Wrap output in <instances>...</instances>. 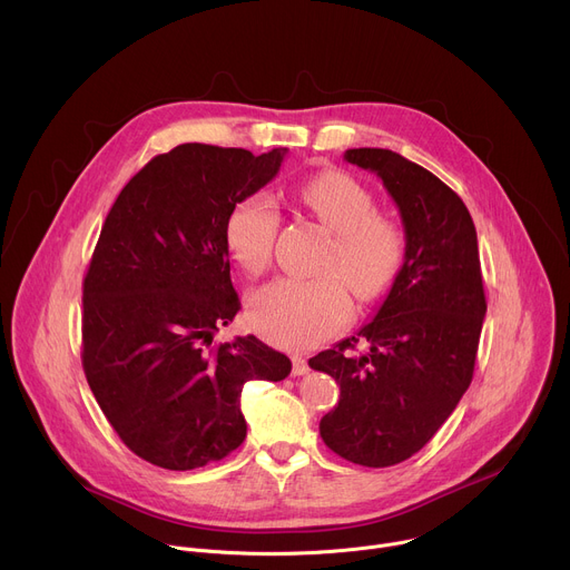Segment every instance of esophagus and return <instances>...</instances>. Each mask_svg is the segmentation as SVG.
<instances>
[{
	"label": "esophagus",
	"mask_w": 570,
	"mask_h": 570,
	"mask_svg": "<svg viewBox=\"0 0 570 570\" xmlns=\"http://www.w3.org/2000/svg\"><path fill=\"white\" fill-rule=\"evenodd\" d=\"M306 373H308L306 358H302V356H293V375H295V377H299V375H306Z\"/></svg>",
	"instance_id": "esophagus-1"
}]
</instances>
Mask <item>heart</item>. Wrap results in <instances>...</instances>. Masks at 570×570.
I'll return each instance as SVG.
<instances>
[{
    "label": "heart",
    "mask_w": 570,
    "mask_h": 570,
    "mask_svg": "<svg viewBox=\"0 0 570 570\" xmlns=\"http://www.w3.org/2000/svg\"><path fill=\"white\" fill-rule=\"evenodd\" d=\"M302 199L332 232L318 279L279 277L249 297L254 330L275 345L306 350L334 336L352 318V295L375 299L397 277L406 238L402 227L373 212V197L356 179L327 170L302 186ZM279 209L271 195L254 193L234 204L225 240L234 262L249 275L273 262Z\"/></svg>",
    "instance_id": "1"
}]
</instances>
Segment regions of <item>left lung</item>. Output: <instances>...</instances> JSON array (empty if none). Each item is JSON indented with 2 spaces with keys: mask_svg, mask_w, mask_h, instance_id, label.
Listing matches in <instances>:
<instances>
[{
  "mask_svg": "<svg viewBox=\"0 0 570 570\" xmlns=\"http://www.w3.org/2000/svg\"><path fill=\"white\" fill-rule=\"evenodd\" d=\"M343 159L384 181L406 252L375 318L308 366L341 386L321 421L325 445L386 469L416 454L471 386L487 314L480 249L461 197L423 166L380 147L347 149Z\"/></svg>",
  "mask_w": 570,
  "mask_h": 570,
  "instance_id": "1",
  "label": "left lung"
}]
</instances>
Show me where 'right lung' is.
Listing matches in <instances>:
<instances>
[{
    "label": "right lung",
    "instance_id": "1",
    "mask_svg": "<svg viewBox=\"0 0 570 570\" xmlns=\"http://www.w3.org/2000/svg\"><path fill=\"white\" fill-rule=\"evenodd\" d=\"M284 154L177 145L129 179L101 225L83 277L81 364L122 443L161 469L227 456L247 434L245 382L291 373V358L256 336L214 345L240 308L227 216Z\"/></svg>",
    "mask_w": 570,
    "mask_h": 570
}]
</instances>
